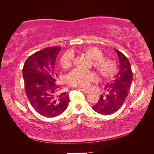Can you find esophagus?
I'll return each mask as SVG.
<instances>
[{"label":"esophagus","mask_w":154,"mask_h":154,"mask_svg":"<svg viewBox=\"0 0 154 154\" xmlns=\"http://www.w3.org/2000/svg\"><path fill=\"white\" fill-rule=\"evenodd\" d=\"M80 90L82 91V92H83V93H85V94H88V93L90 92V91L88 90H86V89H81Z\"/></svg>","instance_id":"esophagus-1"}]
</instances>
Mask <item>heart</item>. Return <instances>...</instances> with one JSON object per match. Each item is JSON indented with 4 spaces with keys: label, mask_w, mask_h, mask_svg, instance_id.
Returning <instances> with one entry per match:
<instances>
[{
    "label": "heart",
    "mask_w": 154,
    "mask_h": 154,
    "mask_svg": "<svg viewBox=\"0 0 154 154\" xmlns=\"http://www.w3.org/2000/svg\"><path fill=\"white\" fill-rule=\"evenodd\" d=\"M85 53L92 58V65L101 76L108 77L113 75L116 71V64L113 60L104 58L103 52L96 47H89L83 49ZM73 55L68 51L62 54L60 63L62 68L69 69L72 66ZM96 79L95 73L91 71H85L79 69H74L66 76V82L70 86L86 88L90 83Z\"/></svg>",
    "instance_id": "obj_1"
}]
</instances>
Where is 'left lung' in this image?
Segmentation results:
<instances>
[{
  "label": "left lung",
  "instance_id": "left-lung-1",
  "mask_svg": "<svg viewBox=\"0 0 154 154\" xmlns=\"http://www.w3.org/2000/svg\"><path fill=\"white\" fill-rule=\"evenodd\" d=\"M119 60V70L113 81L107 83L104 92L100 96L98 103L92 109L99 114H113L123 105L128 94L132 81V72L130 63L121 51L115 49Z\"/></svg>",
  "mask_w": 154,
  "mask_h": 154
}]
</instances>
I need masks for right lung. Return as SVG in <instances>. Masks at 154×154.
Wrapping results in <instances>:
<instances>
[{
  "instance_id": "add662e5",
  "label": "right lung",
  "mask_w": 154,
  "mask_h": 154,
  "mask_svg": "<svg viewBox=\"0 0 154 154\" xmlns=\"http://www.w3.org/2000/svg\"><path fill=\"white\" fill-rule=\"evenodd\" d=\"M60 47H49L35 52L26 60L22 69L25 92L34 109L47 118H54L66 110L69 94L56 83L54 70Z\"/></svg>"
}]
</instances>
